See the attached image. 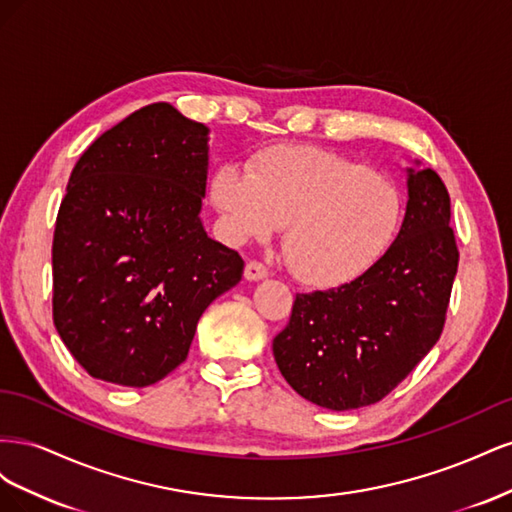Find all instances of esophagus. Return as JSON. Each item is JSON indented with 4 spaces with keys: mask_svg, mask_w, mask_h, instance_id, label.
<instances>
[{
    "mask_svg": "<svg viewBox=\"0 0 512 512\" xmlns=\"http://www.w3.org/2000/svg\"><path fill=\"white\" fill-rule=\"evenodd\" d=\"M243 275L247 282H260V280H265L269 271L265 269V265H260V262H247Z\"/></svg>",
    "mask_w": 512,
    "mask_h": 512,
    "instance_id": "obj_1",
    "label": "esophagus"
}]
</instances>
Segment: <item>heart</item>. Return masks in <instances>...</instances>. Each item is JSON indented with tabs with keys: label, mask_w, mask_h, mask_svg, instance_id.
<instances>
[{
	"label": "heart",
	"mask_w": 512,
	"mask_h": 512,
	"mask_svg": "<svg viewBox=\"0 0 512 512\" xmlns=\"http://www.w3.org/2000/svg\"><path fill=\"white\" fill-rule=\"evenodd\" d=\"M211 200L232 243L273 237L299 282L339 288L389 250L401 196L363 164L314 147H271L250 166L226 164L211 177Z\"/></svg>",
	"instance_id": "heart-1"
}]
</instances>
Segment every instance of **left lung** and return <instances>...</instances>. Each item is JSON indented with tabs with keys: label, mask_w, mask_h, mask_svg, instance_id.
I'll return each mask as SVG.
<instances>
[{
	"label": "left lung",
	"mask_w": 512,
	"mask_h": 512,
	"mask_svg": "<svg viewBox=\"0 0 512 512\" xmlns=\"http://www.w3.org/2000/svg\"><path fill=\"white\" fill-rule=\"evenodd\" d=\"M404 173L406 215L386 254L350 284L297 294L273 339L286 382L320 408L376 404L440 339L459 262L451 198L418 160Z\"/></svg>",
	"instance_id": "left-lung-1"
}]
</instances>
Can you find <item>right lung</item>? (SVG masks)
Listing matches in <instances>:
<instances>
[{
	"label": "right lung",
	"instance_id": "1",
	"mask_svg": "<svg viewBox=\"0 0 512 512\" xmlns=\"http://www.w3.org/2000/svg\"><path fill=\"white\" fill-rule=\"evenodd\" d=\"M209 128L168 102L106 130L76 162L53 237V320L89 376L156 384L188 356L243 260L200 220Z\"/></svg>",
	"mask_w": 512,
	"mask_h": 512
}]
</instances>
